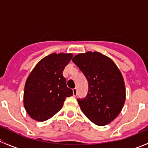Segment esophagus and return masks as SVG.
Returning <instances> with one entry per match:
<instances>
[{"instance_id": "esophagus-1", "label": "esophagus", "mask_w": 148, "mask_h": 148, "mask_svg": "<svg viewBox=\"0 0 148 148\" xmlns=\"http://www.w3.org/2000/svg\"><path fill=\"white\" fill-rule=\"evenodd\" d=\"M73 94H74V96H77V88H74V89H73Z\"/></svg>"}]
</instances>
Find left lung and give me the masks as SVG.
<instances>
[{"instance_id": "obj_1", "label": "left lung", "mask_w": 148, "mask_h": 148, "mask_svg": "<svg viewBox=\"0 0 148 148\" xmlns=\"http://www.w3.org/2000/svg\"><path fill=\"white\" fill-rule=\"evenodd\" d=\"M72 62L82 71L89 84L86 97L77 99L82 112L95 125L110 123L120 113L126 97L118 67L110 58L97 51L79 53Z\"/></svg>"}]
</instances>
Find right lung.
Listing matches in <instances>:
<instances>
[{"label": "right lung", "mask_w": 148, "mask_h": 148, "mask_svg": "<svg viewBox=\"0 0 148 148\" xmlns=\"http://www.w3.org/2000/svg\"><path fill=\"white\" fill-rule=\"evenodd\" d=\"M71 53H53L41 59L30 73L25 84L23 104L28 115L44 122L62 109L66 97L73 95L63 77Z\"/></svg>", "instance_id": "obj_1"}]
</instances>
